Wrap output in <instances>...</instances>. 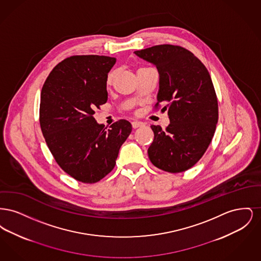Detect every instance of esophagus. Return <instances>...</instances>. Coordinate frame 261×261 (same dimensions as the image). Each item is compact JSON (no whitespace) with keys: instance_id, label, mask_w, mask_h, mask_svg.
<instances>
[{"instance_id":"obj_1","label":"esophagus","mask_w":261,"mask_h":261,"mask_svg":"<svg viewBox=\"0 0 261 261\" xmlns=\"http://www.w3.org/2000/svg\"><path fill=\"white\" fill-rule=\"evenodd\" d=\"M144 125H145L144 122L138 121V120H135V121L132 122V127H133V128H138V127H141V126H144Z\"/></svg>"}]
</instances>
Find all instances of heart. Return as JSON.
Returning a JSON list of instances; mask_svg holds the SVG:
<instances>
[{
	"instance_id": "obj_1",
	"label": "heart",
	"mask_w": 261,
	"mask_h": 261,
	"mask_svg": "<svg viewBox=\"0 0 261 261\" xmlns=\"http://www.w3.org/2000/svg\"><path fill=\"white\" fill-rule=\"evenodd\" d=\"M113 77H114V72L113 71H110L108 75H107V78H106V84L108 86H111L112 83V80H113Z\"/></svg>"
}]
</instances>
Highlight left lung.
I'll return each instance as SVG.
<instances>
[{"label":"left lung","instance_id":"left-lung-1","mask_svg":"<svg viewBox=\"0 0 261 261\" xmlns=\"http://www.w3.org/2000/svg\"><path fill=\"white\" fill-rule=\"evenodd\" d=\"M153 63L160 73L158 110L168 111L165 130L151 125L154 138L148 154L151 163L170 173L184 172L204 154L218 121V101L204 64L181 46L158 45L134 51Z\"/></svg>","mask_w":261,"mask_h":261}]
</instances>
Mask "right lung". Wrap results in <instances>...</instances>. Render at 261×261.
Listing matches in <instances>:
<instances>
[{"mask_svg": "<svg viewBox=\"0 0 261 261\" xmlns=\"http://www.w3.org/2000/svg\"><path fill=\"white\" fill-rule=\"evenodd\" d=\"M115 61L97 55L66 58L41 91L39 120L48 148L62 170L82 183L99 182L112 171L132 131L125 119L108 128L94 117L108 100L106 78Z\"/></svg>", "mask_w": 261, "mask_h": 261, "instance_id": "obj_1", "label": "right lung"}]
</instances>
